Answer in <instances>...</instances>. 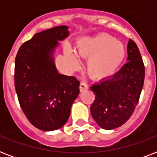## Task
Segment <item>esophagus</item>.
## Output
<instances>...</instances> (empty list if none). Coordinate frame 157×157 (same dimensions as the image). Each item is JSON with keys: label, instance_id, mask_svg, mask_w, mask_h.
<instances>
[{"label": "esophagus", "instance_id": "esophagus-1", "mask_svg": "<svg viewBox=\"0 0 157 157\" xmlns=\"http://www.w3.org/2000/svg\"><path fill=\"white\" fill-rule=\"evenodd\" d=\"M86 90H88V86L87 84L85 83V82H81L80 84V90L81 91H85Z\"/></svg>", "mask_w": 157, "mask_h": 157}]
</instances>
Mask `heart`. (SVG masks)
<instances>
[{
	"label": "heart",
	"mask_w": 157,
	"mask_h": 157,
	"mask_svg": "<svg viewBox=\"0 0 157 157\" xmlns=\"http://www.w3.org/2000/svg\"><path fill=\"white\" fill-rule=\"evenodd\" d=\"M77 53L82 58L88 59L86 70L89 75L93 78L103 79L117 71L124 61L126 50L124 44L116 40L112 36L100 34L81 40ZM65 55L71 66H78V57L74 51L69 49Z\"/></svg>",
	"instance_id": "heart-1"
}]
</instances>
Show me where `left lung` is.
Listing matches in <instances>:
<instances>
[{
  "mask_svg": "<svg viewBox=\"0 0 157 157\" xmlns=\"http://www.w3.org/2000/svg\"><path fill=\"white\" fill-rule=\"evenodd\" d=\"M127 53L128 62L117 73L90 86L95 94L91 115L104 129L118 128L129 119L144 86L145 67L139 48L131 39Z\"/></svg>",
  "mask_w": 157,
  "mask_h": 157,
  "instance_id": "obj_1",
  "label": "left lung"
}]
</instances>
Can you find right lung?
<instances>
[{
	"label": "right lung",
	"mask_w": 157,
	"mask_h": 157,
	"mask_svg": "<svg viewBox=\"0 0 157 157\" xmlns=\"http://www.w3.org/2000/svg\"><path fill=\"white\" fill-rule=\"evenodd\" d=\"M67 26L36 33L21 45L15 58L14 86L20 107L31 124L44 131L61 128L79 94L80 81L59 74L54 49L69 35Z\"/></svg>",
	"instance_id": "obj_1"
}]
</instances>
